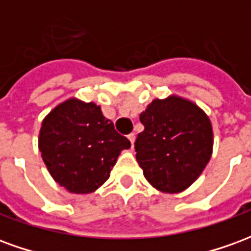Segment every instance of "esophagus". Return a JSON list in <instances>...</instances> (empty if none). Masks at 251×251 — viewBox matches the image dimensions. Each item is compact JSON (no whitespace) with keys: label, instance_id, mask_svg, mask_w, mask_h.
Here are the masks:
<instances>
[{"label":"esophagus","instance_id":"obj_1","mask_svg":"<svg viewBox=\"0 0 251 251\" xmlns=\"http://www.w3.org/2000/svg\"><path fill=\"white\" fill-rule=\"evenodd\" d=\"M127 140H129V141H130L131 148H133V145H134V140H136V136H134V134H133V133H131V134H129V136H127Z\"/></svg>","mask_w":251,"mask_h":251}]
</instances>
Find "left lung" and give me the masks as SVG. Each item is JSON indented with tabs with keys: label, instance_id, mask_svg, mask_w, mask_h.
<instances>
[{
	"label": "left lung",
	"instance_id": "obj_1",
	"mask_svg": "<svg viewBox=\"0 0 251 251\" xmlns=\"http://www.w3.org/2000/svg\"><path fill=\"white\" fill-rule=\"evenodd\" d=\"M144 125L134 142L136 158L149 184L177 194L194 183L212 154V125L188 99L171 95L154 99L140 114Z\"/></svg>",
	"mask_w": 251,
	"mask_h": 251
}]
</instances>
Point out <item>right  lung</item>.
Masks as SVG:
<instances>
[{
	"instance_id": "obj_1",
	"label": "right lung",
	"mask_w": 251,
	"mask_h": 251,
	"mask_svg": "<svg viewBox=\"0 0 251 251\" xmlns=\"http://www.w3.org/2000/svg\"><path fill=\"white\" fill-rule=\"evenodd\" d=\"M130 141L118 134L100 106L70 98L57 104L41 124L39 151L53 180L72 194H91L110 172Z\"/></svg>"
}]
</instances>
